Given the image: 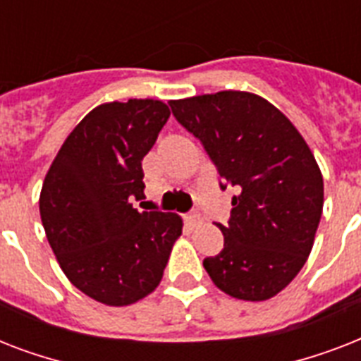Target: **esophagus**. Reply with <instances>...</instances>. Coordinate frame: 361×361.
<instances>
[{
	"instance_id": "obj_1",
	"label": "esophagus",
	"mask_w": 361,
	"mask_h": 361,
	"mask_svg": "<svg viewBox=\"0 0 361 361\" xmlns=\"http://www.w3.org/2000/svg\"><path fill=\"white\" fill-rule=\"evenodd\" d=\"M185 221L189 226H198L202 223V215L198 214V212H191V214L185 215Z\"/></svg>"
}]
</instances>
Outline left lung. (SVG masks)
Returning <instances> with one entry per match:
<instances>
[{"instance_id": "obj_1", "label": "left lung", "mask_w": 361, "mask_h": 361, "mask_svg": "<svg viewBox=\"0 0 361 361\" xmlns=\"http://www.w3.org/2000/svg\"><path fill=\"white\" fill-rule=\"evenodd\" d=\"M170 109L234 187L219 255L204 258L217 288L264 302L298 275L313 249L324 181L307 142L281 110L247 92L170 101Z\"/></svg>"}]
</instances>
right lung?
Wrapping results in <instances>:
<instances>
[{
    "mask_svg": "<svg viewBox=\"0 0 361 361\" xmlns=\"http://www.w3.org/2000/svg\"><path fill=\"white\" fill-rule=\"evenodd\" d=\"M169 118L153 99L99 104L67 136L42 183L41 221L59 268L104 305L152 294L181 236L180 215L133 208L144 197L142 159Z\"/></svg>",
    "mask_w": 361,
    "mask_h": 361,
    "instance_id": "1",
    "label": "right lung"
}]
</instances>
